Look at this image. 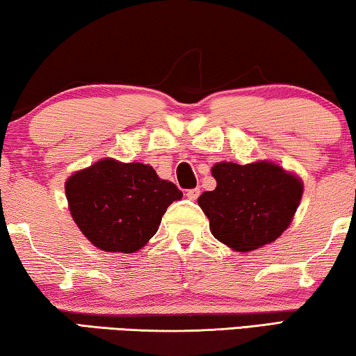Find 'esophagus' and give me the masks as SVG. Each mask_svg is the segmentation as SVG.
<instances>
[{
  "mask_svg": "<svg viewBox=\"0 0 356 356\" xmlns=\"http://www.w3.org/2000/svg\"><path fill=\"white\" fill-rule=\"evenodd\" d=\"M200 195V189L199 188H194V189H188L186 191V197L191 200H195Z\"/></svg>",
  "mask_w": 356,
  "mask_h": 356,
  "instance_id": "obj_1",
  "label": "esophagus"
}]
</instances>
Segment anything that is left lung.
Listing matches in <instances>:
<instances>
[{"label":"left lung","instance_id":"left-lung-1","mask_svg":"<svg viewBox=\"0 0 356 356\" xmlns=\"http://www.w3.org/2000/svg\"><path fill=\"white\" fill-rule=\"evenodd\" d=\"M212 175L216 188L197 202L212 234L234 250H255L280 238L300 204V179L271 162H220Z\"/></svg>","mask_w":356,"mask_h":356}]
</instances>
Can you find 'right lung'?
<instances>
[{
	"instance_id": "add662e5",
	"label": "right lung",
	"mask_w": 356,
	"mask_h": 356,
	"mask_svg": "<svg viewBox=\"0 0 356 356\" xmlns=\"http://www.w3.org/2000/svg\"><path fill=\"white\" fill-rule=\"evenodd\" d=\"M70 213L81 233L106 252L140 250L157 233L162 215L183 193L144 163L102 159L67 179Z\"/></svg>"
}]
</instances>
